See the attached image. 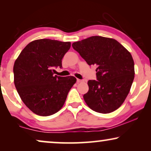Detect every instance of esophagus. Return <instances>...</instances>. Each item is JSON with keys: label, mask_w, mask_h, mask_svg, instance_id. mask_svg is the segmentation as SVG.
<instances>
[{"label": "esophagus", "mask_w": 151, "mask_h": 151, "mask_svg": "<svg viewBox=\"0 0 151 151\" xmlns=\"http://www.w3.org/2000/svg\"><path fill=\"white\" fill-rule=\"evenodd\" d=\"M82 80L80 79H77V83H80V82H82Z\"/></svg>", "instance_id": "esophagus-1"}]
</instances>
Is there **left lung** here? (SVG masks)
Masks as SVG:
<instances>
[{"mask_svg": "<svg viewBox=\"0 0 151 151\" xmlns=\"http://www.w3.org/2000/svg\"><path fill=\"white\" fill-rule=\"evenodd\" d=\"M72 47L88 65L97 66V80H88V91L83 96L86 104L100 113L118 109L134 80L131 53L115 39L98 36L73 42Z\"/></svg>", "mask_w": 151, "mask_h": 151, "instance_id": "8db88e82", "label": "left lung"}]
</instances>
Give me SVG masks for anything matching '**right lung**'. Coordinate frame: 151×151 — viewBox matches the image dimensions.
Here are the masks:
<instances>
[{
	"instance_id": "1",
	"label": "right lung",
	"mask_w": 151,
	"mask_h": 151,
	"mask_svg": "<svg viewBox=\"0 0 151 151\" xmlns=\"http://www.w3.org/2000/svg\"><path fill=\"white\" fill-rule=\"evenodd\" d=\"M70 47V42L36 40L29 43L15 61L16 90L24 104L36 114L49 116L57 113L76 83L73 76H58L53 69L63 67L62 59Z\"/></svg>"
}]
</instances>
